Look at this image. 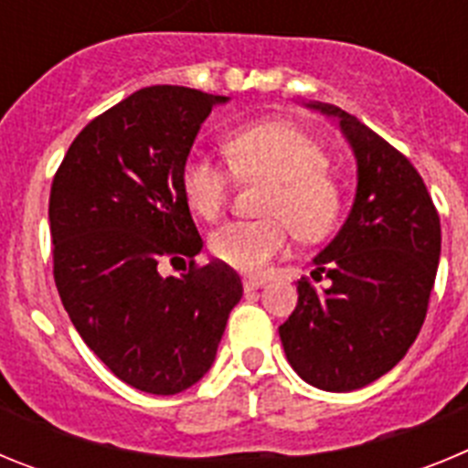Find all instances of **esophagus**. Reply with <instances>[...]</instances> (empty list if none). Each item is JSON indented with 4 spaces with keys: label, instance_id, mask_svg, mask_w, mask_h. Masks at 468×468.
<instances>
[{
    "label": "esophagus",
    "instance_id": "1",
    "mask_svg": "<svg viewBox=\"0 0 468 468\" xmlns=\"http://www.w3.org/2000/svg\"><path fill=\"white\" fill-rule=\"evenodd\" d=\"M262 285L264 279H243V291H258Z\"/></svg>",
    "mask_w": 468,
    "mask_h": 468
}]
</instances>
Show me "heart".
<instances>
[{"label":"heart","mask_w":468,"mask_h":468,"mask_svg":"<svg viewBox=\"0 0 468 468\" xmlns=\"http://www.w3.org/2000/svg\"><path fill=\"white\" fill-rule=\"evenodd\" d=\"M231 171L243 180H267V220L229 222L213 231L210 253L231 270L258 274L288 243L328 237L342 215V185L328 171L318 140L285 122H258L222 140ZM234 177L218 161L194 154L185 161L183 192L189 208L206 220L225 210Z\"/></svg>","instance_id":"heart-1"}]
</instances>
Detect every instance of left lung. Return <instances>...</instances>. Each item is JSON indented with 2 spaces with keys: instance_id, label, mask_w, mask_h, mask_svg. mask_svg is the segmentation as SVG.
<instances>
[{
  "instance_id": "obj_1",
  "label": "left lung",
  "mask_w": 468,
  "mask_h": 468,
  "mask_svg": "<svg viewBox=\"0 0 468 468\" xmlns=\"http://www.w3.org/2000/svg\"><path fill=\"white\" fill-rule=\"evenodd\" d=\"M307 107L340 119L358 166L356 198L337 237L297 281V307L279 328L285 358L324 391H354L408 354L427 316L441 258V218L427 185L396 147L328 102Z\"/></svg>"
}]
</instances>
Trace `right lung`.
I'll return each instance as SVG.
<instances>
[{
	"label": "right lung",
	"mask_w": 468,
	"mask_h": 468,
	"mask_svg": "<svg viewBox=\"0 0 468 468\" xmlns=\"http://www.w3.org/2000/svg\"><path fill=\"white\" fill-rule=\"evenodd\" d=\"M227 101L187 86L135 90L74 138L53 177L58 295L95 356L147 394H180L208 373L243 295L225 262L194 264L204 241L183 192L198 128ZM177 259L190 270L161 277Z\"/></svg>",
	"instance_id": "obj_1"
}]
</instances>
